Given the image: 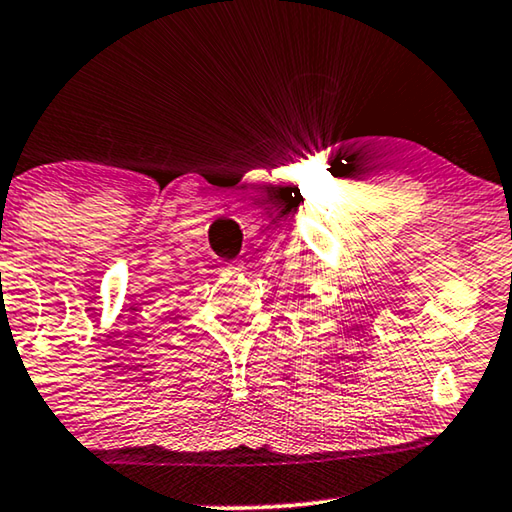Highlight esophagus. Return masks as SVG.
Here are the masks:
<instances>
[{"instance_id": "1", "label": "esophagus", "mask_w": 512, "mask_h": 512, "mask_svg": "<svg viewBox=\"0 0 512 512\" xmlns=\"http://www.w3.org/2000/svg\"><path fill=\"white\" fill-rule=\"evenodd\" d=\"M226 270L228 272H244V265L242 263H226Z\"/></svg>"}]
</instances>
